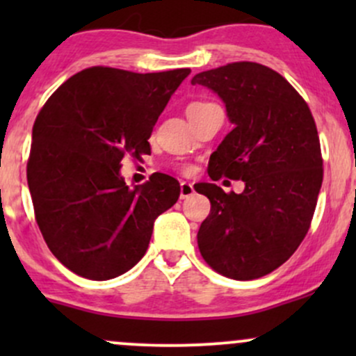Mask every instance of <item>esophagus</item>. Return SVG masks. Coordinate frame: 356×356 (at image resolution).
I'll use <instances>...</instances> for the list:
<instances>
[{
  "mask_svg": "<svg viewBox=\"0 0 356 356\" xmlns=\"http://www.w3.org/2000/svg\"><path fill=\"white\" fill-rule=\"evenodd\" d=\"M194 195V186L189 182H181V199H189Z\"/></svg>",
  "mask_w": 356,
  "mask_h": 356,
  "instance_id": "esophagus-1",
  "label": "esophagus"
}]
</instances>
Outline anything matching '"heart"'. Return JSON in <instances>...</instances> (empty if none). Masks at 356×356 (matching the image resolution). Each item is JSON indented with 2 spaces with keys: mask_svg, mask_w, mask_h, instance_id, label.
I'll return each instance as SVG.
<instances>
[{
  "mask_svg": "<svg viewBox=\"0 0 356 356\" xmlns=\"http://www.w3.org/2000/svg\"><path fill=\"white\" fill-rule=\"evenodd\" d=\"M201 105H204V104H201V102H197V104H191L189 105V108H194V107H201ZM187 108V110H189Z\"/></svg>",
  "mask_w": 356,
  "mask_h": 356,
  "instance_id": "heart-1",
  "label": "heart"
}]
</instances>
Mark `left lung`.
<instances>
[{
  "label": "left lung",
  "mask_w": 356,
  "mask_h": 356,
  "mask_svg": "<svg viewBox=\"0 0 356 356\" xmlns=\"http://www.w3.org/2000/svg\"><path fill=\"white\" fill-rule=\"evenodd\" d=\"M191 83L212 90L234 125L211 155L209 177L244 182L241 194L194 186L211 201L199 251L222 276L256 280L288 261L309 229L323 182L316 125L300 93L264 65L229 63Z\"/></svg>",
  "instance_id": "8db88e82"
}]
</instances>
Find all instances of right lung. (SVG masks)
<instances>
[{
	"instance_id": "add662e5",
	"label": "right lung",
	"mask_w": 356,
	"mask_h": 356,
	"mask_svg": "<svg viewBox=\"0 0 356 356\" xmlns=\"http://www.w3.org/2000/svg\"><path fill=\"white\" fill-rule=\"evenodd\" d=\"M189 68L134 73L93 67L43 105L26 165L36 222L53 256L75 275L105 281L134 268L154 222L181 186L167 174L130 189L124 155L150 154L149 138Z\"/></svg>"
}]
</instances>
